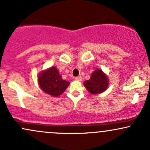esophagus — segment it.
<instances>
[{
  "label": "esophagus",
  "mask_w": 150,
  "mask_h": 150,
  "mask_svg": "<svg viewBox=\"0 0 150 150\" xmlns=\"http://www.w3.org/2000/svg\"><path fill=\"white\" fill-rule=\"evenodd\" d=\"M75 80H77V81H82V77H81V76H78V77H75Z\"/></svg>",
  "instance_id": "1"
}]
</instances>
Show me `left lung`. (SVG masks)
I'll return each mask as SVG.
<instances>
[{
    "mask_svg": "<svg viewBox=\"0 0 150 150\" xmlns=\"http://www.w3.org/2000/svg\"><path fill=\"white\" fill-rule=\"evenodd\" d=\"M84 85L92 94L104 92L108 85V79L106 74L100 69H97L92 73L90 79L84 82Z\"/></svg>",
    "mask_w": 150,
    "mask_h": 150,
    "instance_id": "1",
    "label": "left lung"
}]
</instances>
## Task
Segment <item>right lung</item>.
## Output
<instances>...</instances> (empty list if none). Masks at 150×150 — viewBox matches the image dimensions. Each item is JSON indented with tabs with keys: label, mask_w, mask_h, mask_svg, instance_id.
I'll use <instances>...</instances> for the list:
<instances>
[{
	"label": "right lung",
	"mask_w": 150,
	"mask_h": 150,
	"mask_svg": "<svg viewBox=\"0 0 150 150\" xmlns=\"http://www.w3.org/2000/svg\"><path fill=\"white\" fill-rule=\"evenodd\" d=\"M39 87L49 95L58 97L64 92L69 85L68 81L63 80L59 72L55 67L42 71L38 76Z\"/></svg>",
	"instance_id": "add662e5"
}]
</instances>
